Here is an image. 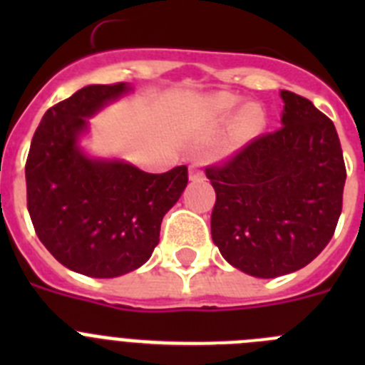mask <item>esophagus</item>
I'll return each instance as SVG.
<instances>
[{"label": "esophagus", "instance_id": "1", "mask_svg": "<svg viewBox=\"0 0 365 365\" xmlns=\"http://www.w3.org/2000/svg\"><path fill=\"white\" fill-rule=\"evenodd\" d=\"M190 179L192 180L205 179V172H202V168L199 166V164H192V166H190Z\"/></svg>", "mask_w": 365, "mask_h": 365}]
</instances>
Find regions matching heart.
I'll return each instance as SVG.
<instances>
[{
	"instance_id": "obj_1",
	"label": "heart",
	"mask_w": 365,
	"mask_h": 365,
	"mask_svg": "<svg viewBox=\"0 0 365 365\" xmlns=\"http://www.w3.org/2000/svg\"><path fill=\"white\" fill-rule=\"evenodd\" d=\"M237 104H240V100L235 96L228 95V93H219V95H214L206 100L205 109L212 118H225L237 108ZM263 124H265V117H263L261 109L257 106H248L245 111L240 113V117L235 118L228 143H230V146H243L259 133Z\"/></svg>"
}]
</instances>
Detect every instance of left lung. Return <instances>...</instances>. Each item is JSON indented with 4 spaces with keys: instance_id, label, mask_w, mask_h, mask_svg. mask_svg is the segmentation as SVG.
<instances>
[{
    "instance_id": "obj_1",
    "label": "left lung",
    "mask_w": 365,
    "mask_h": 365,
    "mask_svg": "<svg viewBox=\"0 0 365 365\" xmlns=\"http://www.w3.org/2000/svg\"><path fill=\"white\" fill-rule=\"evenodd\" d=\"M282 98L279 130L206 168L215 190L212 240L256 278L303 269L327 247L347 175L333 120L296 93Z\"/></svg>"
}]
</instances>
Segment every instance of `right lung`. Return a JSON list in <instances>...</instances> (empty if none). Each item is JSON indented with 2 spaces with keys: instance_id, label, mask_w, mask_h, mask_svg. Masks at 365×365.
<instances>
[{
  "instance_id": "add662e5",
  "label": "right lung",
  "mask_w": 365,
  "mask_h": 365,
  "mask_svg": "<svg viewBox=\"0 0 365 365\" xmlns=\"http://www.w3.org/2000/svg\"><path fill=\"white\" fill-rule=\"evenodd\" d=\"M131 91L125 82L87 86L41 118L25 164L27 208L38 237L63 267L117 278L150 259L160 222L188 185V168L146 173L124 160L87 157V117Z\"/></svg>"
}]
</instances>
